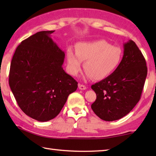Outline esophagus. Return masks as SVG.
<instances>
[{
    "label": "esophagus",
    "instance_id": "obj_1",
    "mask_svg": "<svg viewBox=\"0 0 156 156\" xmlns=\"http://www.w3.org/2000/svg\"><path fill=\"white\" fill-rule=\"evenodd\" d=\"M78 88L79 89H80V90H85L87 89L85 85H83V84H78Z\"/></svg>",
    "mask_w": 156,
    "mask_h": 156
}]
</instances>
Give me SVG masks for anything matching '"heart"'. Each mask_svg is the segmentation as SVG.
I'll use <instances>...</instances> for the list:
<instances>
[{"instance_id": "obj_1", "label": "heart", "mask_w": 156, "mask_h": 156, "mask_svg": "<svg viewBox=\"0 0 156 156\" xmlns=\"http://www.w3.org/2000/svg\"><path fill=\"white\" fill-rule=\"evenodd\" d=\"M122 58V49L105 40L79 43L76 45V52L72 48L67 50V67L71 74L77 76L82 62H84L87 78L92 77L96 80L112 74L120 65Z\"/></svg>"}]
</instances>
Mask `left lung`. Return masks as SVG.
<instances>
[{"label":"left lung","instance_id":"obj_1","mask_svg":"<svg viewBox=\"0 0 156 156\" xmlns=\"http://www.w3.org/2000/svg\"><path fill=\"white\" fill-rule=\"evenodd\" d=\"M120 65L110 76L91 85L96 100L91 109L100 119L119 120L127 115L140 99L147 75L146 60L136 44H123Z\"/></svg>","mask_w":156,"mask_h":156}]
</instances>
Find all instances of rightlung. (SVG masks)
I'll return each mask as SVG.
<instances>
[{
  "label": "right lung",
  "mask_w": 156,
  "mask_h": 156,
  "mask_svg": "<svg viewBox=\"0 0 156 156\" xmlns=\"http://www.w3.org/2000/svg\"><path fill=\"white\" fill-rule=\"evenodd\" d=\"M54 31H39L21 42L10 65L9 84L18 106L40 122L56 117L78 87L63 69L65 54L52 40Z\"/></svg>",
  "instance_id": "add662e5"
}]
</instances>
